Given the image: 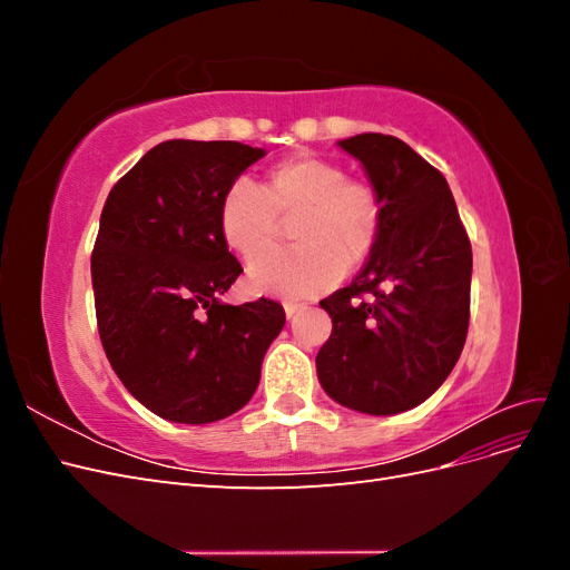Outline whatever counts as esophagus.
<instances>
[{
	"mask_svg": "<svg viewBox=\"0 0 570 570\" xmlns=\"http://www.w3.org/2000/svg\"><path fill=\"white\" fill-rule=\"evenodd\" d=\"M302 308H306V304H299V302H285V314H287V318H292L295 314H299Z\"/></svg>",
	"mask_w": 570,
	"mask_h": 570,
	"instance_id": "obj_1",
	"label": "esophagus"
}]
</instances>
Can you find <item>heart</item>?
Returning <instances> with one entry per match:
<instances>
[{
    "label": "heart",
    "mask_w": 570,
    "mask_h": 570,
    "mask_svg": "<svg viewBox=\"0 0 570 570\" xmlns=\"http://www.w3.org/2000/svg\"><path fill=\"white\" fill-rule=\"evenodd\" d=\"M289 219L296 249L267 255L279 223ZM383 223V199L368 180L347 178L340 164L308 154L273 166L262 193L233 183L218 204L223 243L245 262L257 258L249 266L252 289L281 299L331 289L344 271L358 268L375 252Z\"/></svg>",
    "instance_id": "b5f03b06"
}]
</instances>
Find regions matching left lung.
I'll return each mask as SVG.
<instances>
[{
  "mask_svg": "<svg viewBox=\"0 0 570 570\" xmlns=\"http://www.w3.org/2000/svg\"><path fill=\"white\" fill-rule=\"evenodd\" d=\"M385 206L383 235L352 285L325 297L333 335L318 381L342 406L392 416L425 402L461 356L471 316V239L444 176L400 137L337 142Z\"/></svg>",
  "mask_w": 570,
  "mask_h": 570,
  "instance_id": "1",
  "label": "left lung"
}]
</instances>
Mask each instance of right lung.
I'll use <instances>...</instances> for the list:
<instances>
[{"instance_id": "add662e5", "label": "right lung", "mask_w": 570, "mask_h": 570, "mask_svg": "<svg viewBox=\"0 0 570 570\" xmlns=\"http://www.w3.org/2000/svg\"><path fill=\"white\" fill-rule=\"evenodd\" d=\"M264 154L228 140L161 142L101 209L92 249L101 347L126 390L166 421L202 425L243 409L285 325L273 299H218L243 273L218 233V204Z\"/></svg>"}]
</instances>
